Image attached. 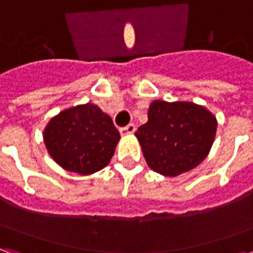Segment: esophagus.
<instances>
[{
	"label": "esophagus",
	"mask_w": 253,
	"mask_h": 253,
	"mask_svg": "<svg viewBox=\"0 0 253 253\" xmlns=\"http://www.w3.org/2000/svg\"><path fill=\"white\" fill-rule=\"evenodd\" d=\"M135 131V126L130 123V125H127L126 127H122L121 128V134L122 135H128V134H132V132Z\"/></svg>",
	"instance_id": "1"
}]
</instances>
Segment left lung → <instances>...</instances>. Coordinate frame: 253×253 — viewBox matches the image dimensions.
Here are the masks:
<instances>
[{"label": "left lung", "instance_id": "left-lung-1", "mask_svg": "<svg viewBox=\"0 0 253 253\" xmlns=\"http://www.w3.org/2000/svg\"><path fill=\"white\" fill-rule=\"evenodd\" d=\"M217 119L202 105L188 101H153L148 122L138 127L148 165L160 175L177 176L201 164L211 149Z\"/></svg>", "mask_w": 253, "mask_h": 253}]
</instances>
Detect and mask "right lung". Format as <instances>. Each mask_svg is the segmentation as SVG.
Returning a JSON list of instances; mask_svg holds the SVG:
<instances>
[{"mask_svg": "<svg viewBox=\"0 0 253 253\" xmlns=\"http://www.w3.org/2000/svg\"><path fill=\"white\" fill-rule=\"evenodd\" d=\"M43 137L50 156L63 169L89 175L110 163L121 134L110 116L88 103L54 116Z\"/></svg>", "mask_w": 253, "mask_h": 253, "instance_id": "add662e5", "label": "right lung"}]
</instances>
